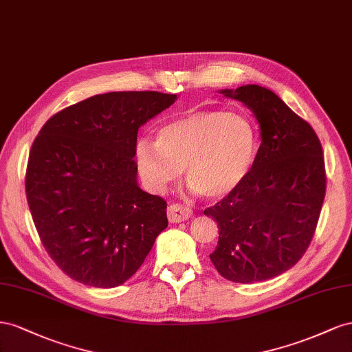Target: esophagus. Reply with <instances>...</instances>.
<instances>
[{"mask_svg":"<svg viewBox=\"0 0 352 352\" xmlns=\"http://www.w3.org/2000/svg\"><path fill=\"white\" fill-rule=\"evenodd\" d=\"M193 215L192 209H188L183 205H169L168 206V219L170 223H183Z\"/></svg>","mask_w":352,"mask_h":352,"instance_id":"obj_1","label":"esophagus"}]
</instances>
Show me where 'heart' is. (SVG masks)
I'll return each instance as SVG.
<instances>
[{
  "instance_id": "obj_1",
  "label": "heart",
  "mask_w": 352,
  "mask_h": 352,
  "mask_svg": "<svg viewBox=\"0 0 352 352\" xmlns=\"http://www.w3.org/2000/svg\"><path fill=\"white\" fill-rule=\"evenodd\" d=\"M258 146L256 129L245 115L197 110L160 126L156 142L138 138L134 160L148 192L165 193L184 169L192 193L218 199L245 182Z\"/></svg>"
}]
</instances>
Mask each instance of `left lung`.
Wrapping results in <instances>:
<instances>
[{"instance_id":"8db88e82","label":"left lung","mask_w":352,"mask_h":352,"mask_svg":"<svg viewBox=\"0 0 352 352\" xmlns=\"http://www.w3.org/2000/svg\"><path fill=\"white\" fill-rule=\"evenodd\" d=\"M258 120L261 146L245 182L205 215L218 224L209 255L236 283L280 276L302 258L314 236L326 193L324 157L314 129L265 87L219 89Z\"/></svg>"}]
</instances>
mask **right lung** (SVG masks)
<instances>
[{
    "label": "right lung",
    "instance_id": "right-lung-1",
    "mask_svg": "<svg viewBox=\"0 0 352 352\" xmlns=\"http://www.w3.org/2000/svg\"><path fill=\"white\" fill-rule=\"evenodd\" d=\"M177 94H97L50 118L29 153L26 197L41 242L76 282L116 287L168 227L166 202L137 182L138 128Z\"/></svg>",
    "mask_w": 352,
    "mask_h": 352
}]
</instances>
